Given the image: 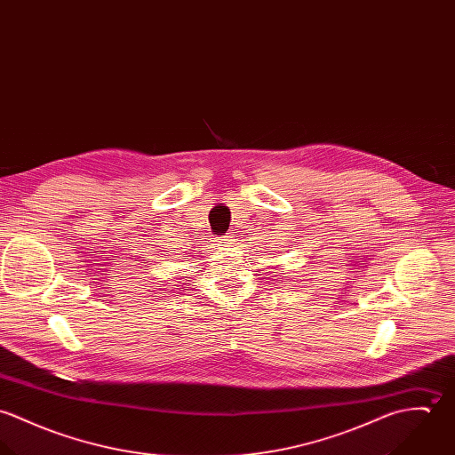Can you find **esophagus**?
Returning <instances> with one entry per match:
<instances>
[{
	"mask_svg": "<svg viewBox=\"0 0 455 455\" xmlns=\"http://www.w3.org/2000/svg\"><path fill=\"white\" fill-rule=\"evenodd\" d=\"M233 242H235V240H233V236H224V238L220 240V243H222V245H226V247H229Z\"/></svg>",
	"mask_w": 455,
	"mask_h": 455,
	"instance_id": "34e87169",
	"label": "esophagus"
}]
</instances>
